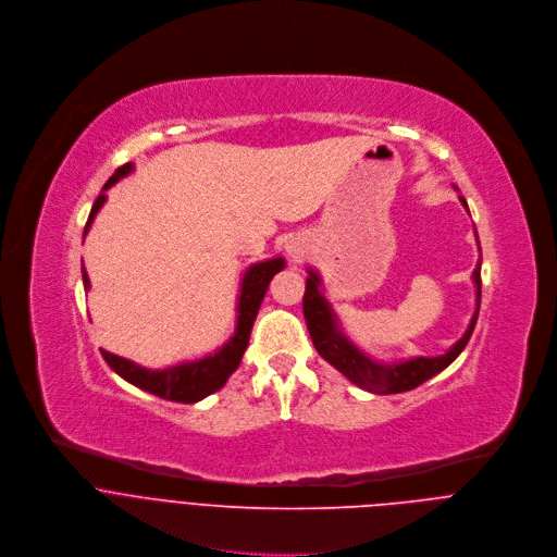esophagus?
Returning a JSON list of instances; mask_svg holds the SVG:
<instances>
[{"label": "esophagus", "instance_id": "esophagus-1", "mask_svg": "<svg viewBox=\"0 0 557 557\" xmlns=\"http://www.w3.org/2000/svg\"><path fill=\"white\" fill-rule=\"evenodd\" d=\"M285 250L292 257V261H302V259H307V255L311 250V244L305 235L298 233V235H289V239L285 244Z\"/></svg>", "mask_w": 557, "mask_h": 557}]
</instances>
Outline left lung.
<instances>
[{
    "instance_id": "obj_1",
    "label": "left lung",
    "mask_w": 557,
    "mask_h": 557,
    "mask_svg": "<svg viewBox=\"0 0 557 557\" xmlns=\"http://www.w3.org/2000/svg\"><path fill=\"white\" fill-rule=\"evenodd\" d=\"M463 206L468 208L466 199L461 197ZM474 283H476V313L463 333V338L446 354L438 358H412L399 364H377L371 358H367L362 351H358L336 324V315H333L329 302L320 294V276L315 272H309V278L305 283V296H302V313L309 329L311 343L315 351L331 364L336 367L345 377H349L356 386L380 393V395H393L412 391L432 375L441 373L446 367H450L459 354L466 349L481 307V261L474 270Z\"/></svg>"
}]
</instances>
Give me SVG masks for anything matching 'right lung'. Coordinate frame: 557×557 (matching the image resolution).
Masks as SVG:
<instances>
[{
  "label": "right lung",
  "instance_id": "obj_1",
  "mask_svg": "<svg viewBox=\"0 0 557 557\" xmlns=\"http://www.w3.org/2000/svg\"><path fill=\"white\" fill-rule=\"evenodd\" d=\"M132 169H134L132 164H123L121 169H116V173L107 180L102 190H107L109 186H114ZM104 199H107V195L102 193L94 201V206L89 210V216H87L83 237L87 235L91 221H94L96 212L100 210V206L104 203ZM283 268H285L283 259H270V261H263V263H255L246 272L244 283H242L239 307H237L239 315H237L235 336L224 347H221L216 354H212L208 358H201L197 362H184V364H177V367H171V369H164V371H149V369H143V367L134 364L132 360L119 358V356L109 354V351L100 349V354H102L104 362L111 367V371H116L129 384L143 388L147 393H153L162 399H169V401L195 404V401L208 397L210 393L219 391L221 386L226 384V380L237 371V367H239V362H242V358L248 349L250 331H252L255 318L259 313V307L263 302V296L268 292V285H270L272 276L276 272H281ZM83 285H85V289L89 287V278H87L85 268H83Z\"/></svg>",
  "mask_w": 557,
  "mask_h": 557
}]
</instances>
